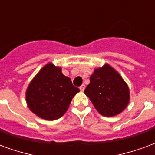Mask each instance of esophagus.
Segmentation results:
<instances>
[{
    "label": "esophagus",
    "instance_id": "34e87169",
    "mask_svg": "<svg viewBox=\"0 0 155 155\" xmlns=\"http://www.w3.org/2000/svg\"><path fill=\"white\" fill-rule=\"evenodd\" d=\"M84 88H85V85H84V84H82L81 87H80V90H81V91L83 92V91H84Z\"/></svg>",
    "mask_w": 155,
    "mask_h": 155
}]
</instances>
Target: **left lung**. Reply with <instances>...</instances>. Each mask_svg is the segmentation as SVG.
Here are the masks:
<instances>
[{"label":"left lung","instance_id":"8db88e82","mask_svg":"<svg viewBox=\"0 0 155 155\" xmlns=\"http://www.w3.org/2000/svg\"><path fill=\"white\" fill-rule=\"evenodd\" d=\"M84 94L103 116L120 114L130 102V89L118 72L110 64L94 71Z\"/></svg>","mask_w":155,"mask_h":155}]
</instances>
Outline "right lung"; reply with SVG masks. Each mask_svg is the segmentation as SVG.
Listing matches in <instances>:
<instances>
[{"mask_svg": "<svg viewBox=\"0 0 155 155\" xmlns=\"http://www.w3.org/2000/svg\"><path fill=\"white\" fill-rule=\"evenodd\" d=\"M79 91L71 79L62 74L61 67L48 63L31 81L25 99L34 114L44 120H54L64 115Z\"/></svg>", "mask_w": 155, "mask_h": 155, "instance_id": "1", "label": "right lung"}]
</instances>
